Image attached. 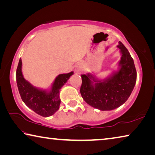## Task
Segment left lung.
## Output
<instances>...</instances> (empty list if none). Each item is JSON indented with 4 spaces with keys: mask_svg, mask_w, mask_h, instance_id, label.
Segmentation results:
<instances>
[{
    "mask_svg": "<svg viewBox=\"0 0 155 155\" xmlns=\"http://www.w3.org/2000/svg\"><path fill=\"white\" fill-rule=\"evenodd\" d=\"M117 47L122 53L118 71L104 80L92 74H82L80 92L86 103L101 111L116 109L127 101L135 87L137 72L134 61L121 41Z\"/></svg>",
    "mask_w": 155,
    "mask_h": 155,
    "instance_id": "left-lung-1",
    "label": "left lung"
}]
</instances>
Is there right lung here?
Returning a JSON list of instances; mask_svg holds the SVG:
<instances>
[{"instance_id":"obj_1","label":"right lung","mask_w":155,"mask_h":155,"mask_svg":"<svg viewBox=\"0 0 155 155\" xmlns=\"http://www.w3.org/2000/svg\"><path fill=\"white\" fill-rule=\"evenodd\" d=\"M74 72L58 75L49 91L38 89L25 79L22 73V60L20 59L16 70V81L20 95L28 108L43 117L53 115L59 108L60 89Z\"/></svg>"}]
</instances>
